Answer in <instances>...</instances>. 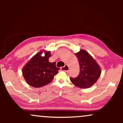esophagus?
Here are the masks:
<instances>
[{
	"instance_id": "esophagus-1",
	"label": "esophagus",
	"mask_w": 123,
	"mask_h": 123,
	"mask_svg": "<svg viewBox=\"0 0 123 123\" xmlns=\"http://www.w3.org/2000/svg\"><path fill=\"white\" fill-rule=\"evenodd\" d=\"M69 69V67L67 65H65L64 67H61V70H63V71H64L65 72H68Z\"/></svg>"
}]
</instances>
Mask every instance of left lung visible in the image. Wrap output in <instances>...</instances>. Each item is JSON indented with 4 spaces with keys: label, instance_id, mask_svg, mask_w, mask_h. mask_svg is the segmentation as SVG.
Masks as SVG:
<instances>
[{
    "label": "left lung",
    "instance_id": "left-lung-1",
    "mask_svg": "<svg viewBox=\"0 0 123 123\" xmlns=\"http://www.w3.org/2000/svg\"><path fill=\"white\" fill-rule=\"evenodd\" d=\"M79 61L80 72L75 78H70L74 85L80 88H90L97 82L101 73L99 65L88 52L81 49L75 53Z\"/></svg>",
    "mask_w": 123,
    "mask_h": 123
}]
</instances>
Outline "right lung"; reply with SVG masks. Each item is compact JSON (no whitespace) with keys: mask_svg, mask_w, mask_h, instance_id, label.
Wrapping results in <instances>:
<instances>
[{"mask_svg":"<svg viewBox=\"0 0 123 123\" xmlns=\"http://www.w3.org/2000/svg\"><path fill=\"white\" fill-rule=\"evenodd\" d=\"M43 52L45 54L43 57L41 55ZM50 56V51L41 50L25 64L22 69L23 76L30 86L36 88L44 86L58 74L60 69L56 67L55 62H49Z\"/></svg>","mask_w":123,"mask_h":123,"instance_id":"obj_1","label":"right lung"}]
</instances>
